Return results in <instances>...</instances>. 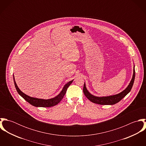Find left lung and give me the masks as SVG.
I'll return each instance as SVG.
<instances>
[{"label":"left lung","mask_w":146,"mask_h":146,"mask_svg":"<svg viewBox=\"0 0 146 146\" xmlns=\"http://www.w3.org/2000/svg\"><path fill=\"white\" fill-rule=\"evenodd\" d=\"M134 67L135 66L134 65L133 77L130 83L126 88V89L121 92H120V93L115 95H113V96H110L97 97L92 95L91 93L89 92V91L86 89L85 83H84L83 87V92L84 95L89 100H90L93 103H94L96 104H102V105H112V104H115L118 103L130 92L132 88V86L133 85L134 82L135 75Z\"/></svg>","instance_id":"obj_1"}]
</instances>
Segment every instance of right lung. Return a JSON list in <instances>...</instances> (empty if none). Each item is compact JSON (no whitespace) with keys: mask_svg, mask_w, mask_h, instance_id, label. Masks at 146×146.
Listing matches in <instances>:
<instances>
[{"mask_svg":"<svg viewBox=\"0 0 146 146\" xmlns=\"http://www.w3.org/2000/svg\"><path fill=\"white\" fill-rule=\"evenodd\" d=\"M13 81L16 87V89L18 92V93L21 96V97L26 100L27 102H29L30 104L35 106V107H52L56 104H58L62 99L64 96L66 94V92L67 91V89L68 87L71 85V84L72 83L74 80L68 82L66 84L61 92L58 94L57 96H56L54 98L48 99V100H44V99H39L36 98H34L30 97L26 94H25L24 93H23L21 90L18 87L17 84L16 83L15 76L13 75Z\"/></svg>","mask_w":146,"mask_h":146,"instance_id":"add662e5","label":"right lung"}]
</instances>
